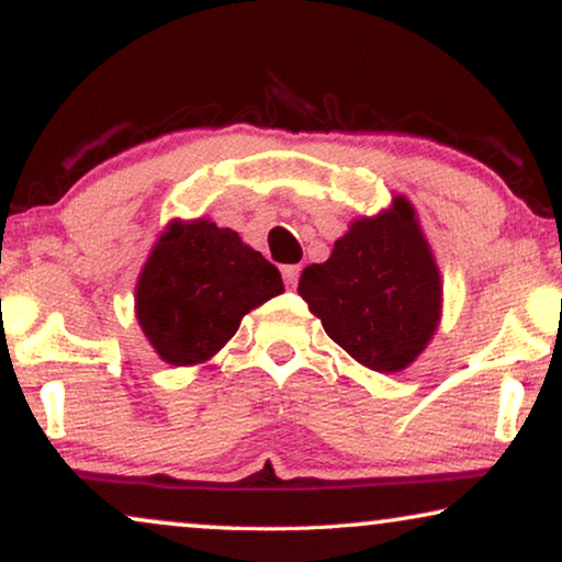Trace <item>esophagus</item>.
Instances as JSON below:
<instances>
[{
	"mask_svg": "<svg viewBox=\"0 0 562 562\" xmlns=\"http://www.w3.org/2000/svg\"><path fill=\"white\" fill-rule=\"evenodd\" d=\"M299 273H302V268L299 266H281V276H283V283H286V286H296Z\"/></svg>",
	"mask_w": 562,
	"mask_h": 562,
	"instance_id": "obj_1",
	"label": "esophagus"
}]
</instances>
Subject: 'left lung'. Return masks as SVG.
Wrapping results in <instances>:
<instances>
[{
    "mask_svg": "<svg viewBox=\"0 0 562 562\" xmlns=\"http://www.w3.org/2000/svg\"><path fill=\"white\" fill-rule=\"evenodd\" d=\"M299 294L358 363L379 373L409 368L442 312L440 271L409 199L352 222L325 263L304 268Z\"/></svg>",
    "mask_w": 562,
    "mask_h": 562,
    "instance_id": "left-lung-1",
    "label": "left lung"
}]
</instances>
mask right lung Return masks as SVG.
<instances>
[{"label": "right lung", "mask_w": 562, "mask_h": 562, "mask_svg": "<svg viewBox=\"0 0 562 562\" xmlns=\"http://www.w3.org/2000/svg\"><path fill=\"white\" fill-rule=\"evenodd\" d=\"M279 268L210 220H173L145 260L135 314L160 360H210L237 333L245 314L279 296Z\"/></svg>", "instance_id": "1"}]
</instances>
